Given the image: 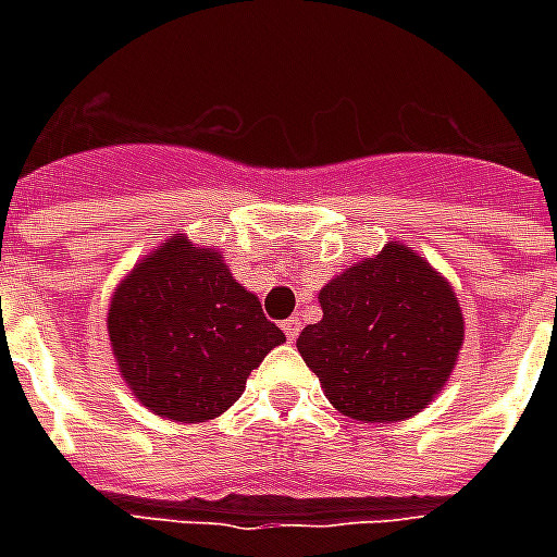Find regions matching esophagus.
I'll return each instance as SVG.
<instances>
[{"instance_id":"1","label":"esophagus","mask_w":557,"mask_h":557,"mask_svg":"<svg viewBox=\"0 0 557 557\" xmlns=\"http://www.w3.org/2000/svg\"><path fill=\"white\" fill-rule=\"evenodd\" d=\"M283 332H286L288 344H295V338L300 335V321H297V318H288V321H283Z\"/></svg>"}]
</instances>
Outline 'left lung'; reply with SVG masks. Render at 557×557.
Instances as JSON below:
<instances>
[{
  "instance_id": "8db88e82",
  "label": "left lung",
  "mask_w": 557,
  "mask_h": 557,
  "mask_svg": "<svg viewBox=\"0 0 557 557\" xmlns=\"http://www.w3.org/2000/svg\"><path fill=\"white\" fill-rule=\"evenodd\" d=\"M323 321L297 349L323 393L358 422H401L448 381L462 347V309L436 271L389 243L321 292Z\"/></svg>"
}]
</instances>
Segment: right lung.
I'll list each match as a JSON object with an SVG mask.
<instances>
[{"label": "right lung", "mask_w": 557, "mask_h": 557, "mask_svg": "<svg viewBox=\"0 0 557 557\" xmlns=\"http://www.w3.org/2000/svg\"><path fill=\"white\" fill-rule=\"evenodd\" d=\"M109 341L135 398L176 422H205L286 341L222 262L173 236L133 269L109 306Z\"/></svg>", "instance_id": "right-lung-1"}]
</instances>
